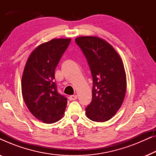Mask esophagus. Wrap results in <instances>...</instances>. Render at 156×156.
<instances>
[{
	"mask_svg": "<svg viewBox=\"0 0 156 156\" xmlns=\"http://www.w3.org/2000/svg\"><path fill=\"white\" fill-rule=\"evenodd\" d=\"M76 99H77V96L76 95H72L69 97V99L71 101H74V100H76Z\"/></svg>",
	"mask_w": 156,
	"mask_h": 156,
	"instance_id": "1",
	"label": "esophagus"
}]
</instances>
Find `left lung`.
I'll list each match as a JSON object with an SVG mask.
<instances>
[{
  "label": "left lung",
  "instance_id": "1",
  "mask_svg": "<svg viewBox=\"0 0 156 156\" xmlns=\"http://www.w3.org/2000/svg\"><path fill=\"white\" fill-rule=\"evenodd\" d=\"M76 43L86 57L93 78L92 100L86 108L91 121L104 122L122 105L126 91V75L118 52L97 36H81Z\"/></svg>",
  "mask_w": 156,
  "mask_h": 156
}]
</instances>
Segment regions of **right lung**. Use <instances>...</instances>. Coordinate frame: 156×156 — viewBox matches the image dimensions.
<instances>
[{
    "mask_svg": "<svg viewBox=\"0 0 156 156\" xmlns=\"http://www.w3.org/2000/svg\"><path fill=\"white\" fill-rule=\"evenodd\" d=\"M70 41L58 38L40 44L30 55L23 70V99L31 114L43 123L57 122L65 114L67 99L57 92L55 70Z\"/></svg>",
    "mask_w": 156,
    "mask_h": 156,
    "instance_id": "obj_1",
    "label": "right lung"
}]
</instances>
